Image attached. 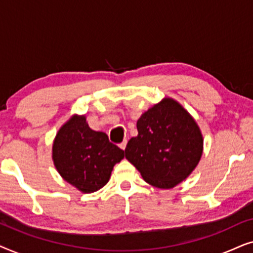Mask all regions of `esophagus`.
Returning <instances> with one entry per match:
<instances>
[{
  "label": "esophagus",
  "instance_id": "34e87169",
  "mask_svg": "<svg viewBox=\"0 0 253 253\" xmlns=\"http://www.w3.org/2000/svg\"><path fill=\"white\" fill-rule=\"evenodd\" d=\"M126 143H127L126 139H124V140L122 141V143L120 144V147L122 148V150H126Z\"/></svg>",
  "mask_w": 253,
  "mask_h": 253
}]
</instances>
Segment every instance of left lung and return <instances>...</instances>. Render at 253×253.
<instances>
[{
  "label": "left lung",
  "mask_w": 253,
  "mask_h": 253,
  "mask_svg": "<svg viewBox=\"0 0 253 253\" xmlns=\"http://www.w3.org/2000/svg\"><path fill=\"white\" fill-rule=\"evenodd\" d=\"M138 136L127 141L126 158L148 184L171 189L191 174L202 158L203 137L195 120L172 99L140 116Z\"/></svg>",
  "instance_id": "left-lung-1"
}]
</instances>
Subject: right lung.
<instances>
[{"label":"right lung","mask_w":253,"mask_h":253,"mask_svg":"<svg viewBox=\"0 0 253 253\" xmlns=\"http://www.w3.org/2000/svg\"><path fill=\"white\" fill-rule=\"evenodd\" d=\"M124 151L105 132L92 130L85 116H74L61 127L53 145V160L60 175L82 192L98 191L109 181Z\"/></svg>","instance_id":"right-lung-1"}]
</instances>
